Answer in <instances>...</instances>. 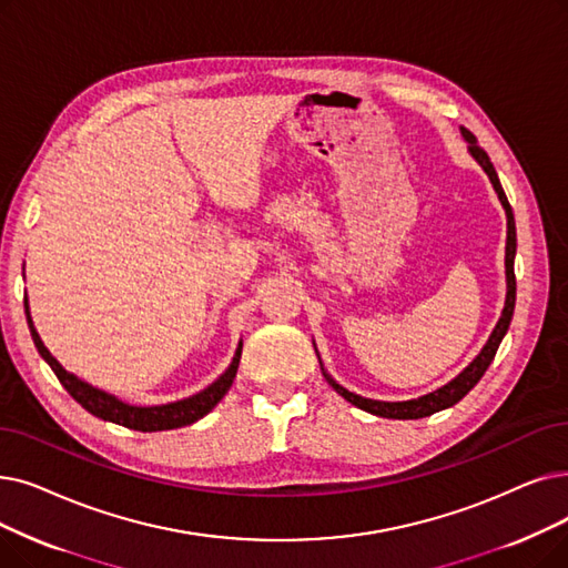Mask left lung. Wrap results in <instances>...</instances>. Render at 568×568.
Segmentation results:
<instances>
[{
  "label": "left lung",
  "instance_id": "1",
  "mask_svg": "<svg viewBox=\"0 0 568 568\" xmlns=\"http://www.w3.org/2000/svg\"><path fill=\"white\" fill-rule=\"evenodd\" d=\"M462 134L464 139L468 141V151H471V155L478 160V164L485 169V174L489 176L491 185H495L499 200H501V206L506 209V217H508V239H506V281H508V292H506V306H504V313L499 317V323L495 327V332H491L489 341L485 343V348L480 351V355L468 364L464 372L450 381L448 385H443L440 389L432 392V394H425V397L420 399H410V402H376V399H364L359 397V394H353L345 387L336 385L327 374V381L329 385L341 394V397L345 402H351L353 406L366 410V413H374V415H381V417H392V420H417V417H427L432 413H438L443 408H450L455 406L459 399H464L468 392H471L476 387V383L483 378V374L487 372V366L491 364V359H495L497 355V348L499 343L504 338V334L508 332V325H510V317H513V308H515V271H513V260H515V217H513V211H510V204L506 200V192L499 183V176L495 171V164L489 162L487 153L483 151V148L478 145L476 136L468 132L466 128H462Z\"/></svg>",
  "mask_w": 568,
  "mask_h": 568
}]
</instances>
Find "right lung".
Masks as SVG:
<instances>
[{"mask_svg": "<svg viewBox=\"0 0 568 568\" xmlns=\"http://www.w3.org/2000/svg\"><path fill=\"white\" fill-rule=\"evenodd\" d=\"M24 313H28V325L34 338L37 351L41 353V357L51 364L53 374L58 376V381L64 385V389L71 394L73 399H77L88 413L102 417V420L122 425L128 429H136V432H164V429H179L185 425H192L204 417L209 410L215 408V404L225 397L227 389L234 383L236 376V368H239V359H241V345L239 351L230 364L227 372L220 376L211 387H206L204 392L194 394L190 399L176 402V404H166V406H151V408H139V406H130V404H122L115 397L106 392H100L90 387L88 383L79 381L77 376L67 374L64 368L58 364V359L45 351V345L41 343L37 329L32 327V320H30V311H28V302H24Z\"/></svg>", "mask_w": 568, "mask_h": 568, "instance_id": "add662e5", "label": "right lung"}]
</instances>
